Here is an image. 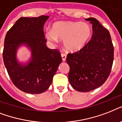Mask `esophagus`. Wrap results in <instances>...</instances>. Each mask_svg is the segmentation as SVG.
I'll use <instances>...</instances> for the list:
<instances>
[{
	"mask_svg": "<svg viewBox=\"0 0 122 122\" xmlns=\"http://www.w3.org/2000/svg\"><path fill=\"white\" fill-rule=\"evenodd\" d=\"M61 57H62V60L63 61H66V54L61 53Z\"/></svg>",
	"mask_w": 122,
	"mask_h": 122,
	"instance_id": "esophagus-1",
	"label": "esophagus"
}]
</instances>
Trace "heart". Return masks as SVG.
Listing matches in <instances>:
<instances>
[{
  "instance_id": "heart-1",
  "label": "heart",
  "mask_w": 122,
  "mask_h": 122,
  "mask_svg": "<svg viewBox=\"0 0 122 122\" xmlns=\"http://www.w3.org/2000/svg\"><path fill=\"white\" fill-rule=\"evenodd\" d=\"M92 35V28L87 23L80 21L57 22L51 30L46 32L48 41L56 43L57 39L63 41L64 47L68 51L76 52L82 49Z\"/></svg>"
}]
</instances>
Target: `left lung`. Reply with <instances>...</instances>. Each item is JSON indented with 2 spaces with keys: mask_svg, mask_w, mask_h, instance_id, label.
I'll return each mask as SVG.
<instances>
[{
  "mask_svg": "<svg viewBox=\"0 0 122 122\" xmlns=\"http://www.w3.org/2000/svg\"><path fill=\"white\" fill-rule=\"evenodd\" d=\"M92 25L91 40L82 49L68 54V80L74 89L89 92L100 87L110 75L114 47L110 32L94 18L86 19Z\"/></svg>",
  "mask_w": 122,
  "mask_h": 122,
  "instance_id": "left-lung-1",
  "label": "left lung"
}]
</instances>
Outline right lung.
I'll use <instances>...</instances> for the list:
<instances>
[{"instance_id":"right-lung-1","label":"right lung","mask_w":122,"mask_h":122,"mask_svg":"<svg viewBox=\"0 0 122 122\" xmlns=\"http://www.w3.org/2000/svg\"><path fill=\"white\" fill-rule=\"evenodd\" d=\"M49 16L22 17L6 33L3 60L10 80L18 89L29 94H41L49 87L54 75L62 61L57 49L46 46L44 25ZM31 50L32 57L27 65L19 63L16 51L21 45Z\"/></svg>"}]
</instances>
